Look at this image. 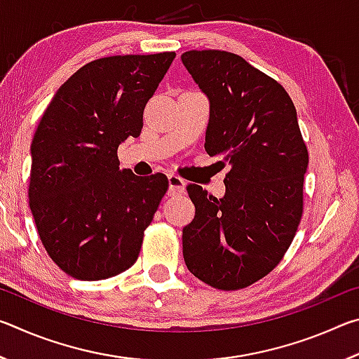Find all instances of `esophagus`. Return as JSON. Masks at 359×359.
Returning a JSON list of instances; mask_svg holds the SVG:
<instances>
[{
	"mask_svg": "<svg viewBox=\"0 0 359 359\" xmlns=\"http://www.w3.org/2000/svg\"><path fill=\"white\" fill-rule=\"evenodd\" d=\"M168 182H169V193L171 194H180L185 191V180L179 177V175L171 174L168 177Z\"/></svg>",
	"mask_w": 359,
	"mask_h": 359,
	"instance_id": "esophagus-1",
	"label": "esophagus"
}]
</instances>
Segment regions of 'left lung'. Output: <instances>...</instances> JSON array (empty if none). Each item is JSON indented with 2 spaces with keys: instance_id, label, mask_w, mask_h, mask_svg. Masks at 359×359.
<instances>
[{
  "instance_id": "left-lung-1",
  "label": "left lung",
  "mask_w": 359,
  "mask_h": 359,
  "mask_svg": "<svg viewBox=\"0 0 359 359\" xmlns=\"http://www.w3.org/2000/svg\"><path fill=\"white\" fill-rule=\"evenodd\" d=\"M185 68L210 101L205 151L231 166L226 194L188 185L196 208L184 228L188 271L217 290L250 287L280 263L304 212L309 151L280 83L224 50H190Z\"/></svg>"
}]
</instances>
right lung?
<instances>
[{"instance_id":"add662e5","label":"right lung","mask_w":359,"mask_h":359,"mask_svg":"<svg viewBox=\"0 0 359 359\" xmlns=\"http://www.w3.org/2000/svg\"><path fill=\"white\" fill-rule=\"evenodd\" d=\"M175 52L114 55L77 69L48 102L32 142L28 199L48 257L79 280L136 263L169 187L118 169V145L142 130L147 101Z\"/></svg>"}]
</instances>
